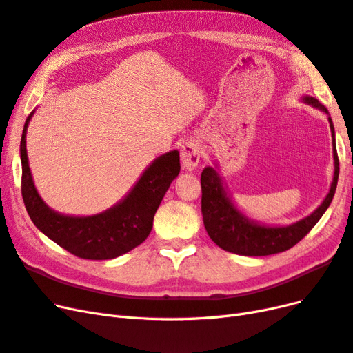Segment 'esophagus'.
<instances>
[{
	"label": "esophagus",
	"mask_w": 353,
	"mask_h": 353,
	"mask_svg": "<svg viewBox=\"0 0 353 353\" xmlns=\"http://www.w3.org/2000/svg\"><path fill=\"white\" fill-rule=\"evenodd\" d=\"M201 157V145L197 140H190L181 147V162L184 169L194 170L200 163Z\"/></svg>",
	"instance_id": "obj_1"
}]
</instances>
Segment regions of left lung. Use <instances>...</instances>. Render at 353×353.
Listing matches in <instances>:
<instances>
[{
    "mask_svg": "<svg viewBox=\"0 0 353 353\" xmlns=\"http://www.w3.org/2000/svg\"><path fill=\"white\" fill-rule=\"evenodd\" d=\"M303 101L314 105L328 114V110L314 97H303ZM331 135H333V156H334V176L330 187V193L311 215L297 221L287 227H265L259 225L241 212L236 209L227 196L225 188L215 169L208 166L203 169L201 184V213L205 228L209 237L215 241L221 249L243 254V256H268L285 252L301 241L311 231L315 223L321 219L324 212L328 209L331 200L334 197L337 179H339V157L334 140V126L331 117H328Z\"/></svg>",
    "mask_w": 353,
    "mask_h": 353,
    "instance_id": "8db88e82",
    "label": "left lung"
}]
</instances>
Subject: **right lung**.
<instances>
[{
  "label": "right lung",
  "instance_id": "add662e5",
  "mask_svg": "<svg viewBox=\"0 0 353 353\" xmlns=\"http://www.w3.org/2000/svg\"><path fill=\"white\" fill-rule=\"evenodd\" d=\"M25 122L20 159H22V197L35 227L60 248L82 259H113L140 245L153 228L154 213L170 183L179 174V153L169 152L148 166L122 201L94 216H66L50 209L34 185L26 152Z\"/></svg>",
  "mask_w": 353,
  "mask_h": 353
}]
</instances>
